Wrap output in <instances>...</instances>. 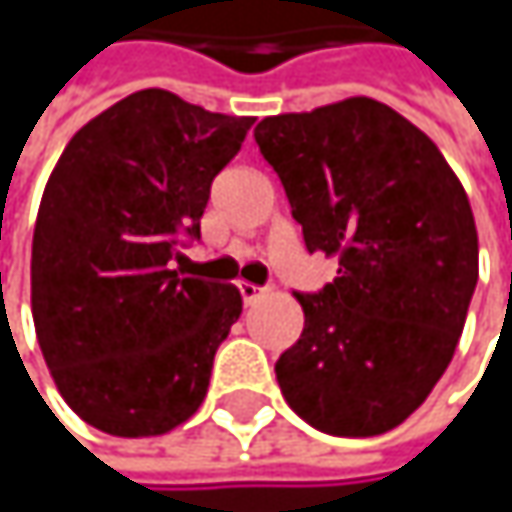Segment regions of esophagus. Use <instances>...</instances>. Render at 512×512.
I'll use <instances>...</instances> for the list:
<instances>
[{"label":"esophagus","instance_id":"1","mask_svg":"<svg viewBox=\"0 0 512 512\" xmlns=\"http://www.w3.org/2000/svg\"><path fill=\"white\" fill-rule=\"evenodd\" d=\"M263 293H266V290H263V287H257V284H249V281H243V284H240V296H243V302H246V305H255L257 299H263Z\"/></svg>","mask_w":512,"mask_h":512}]
</instances>
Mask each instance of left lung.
<instances>
[{"mask_svg":"<svg viewBox=\"0 0 512 512\" xmlns=\"http://www.w3.org/2000/svg\"><path fill=\"white\" fill-rule=\"evenodd\" d=\"M255 142L308 252L338 257L332 284L293 293L305 329L275 361L281 394L320 433H388L451 364L477 284L460 177L427 133L370 97L263 118Z\"/></svg>","mask_w":512,"mask_h":512,"instance_id":"1","label":"left lung"}]
</instances>
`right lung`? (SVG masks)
<instances>
[{
	"mask_svg": "<svg viewBox=\"0 0 512 512\" xmlns=\"http://www.w3.org/2000/svg\"><path fill=\"white\" fill-rule=\"evenodd\" d=\"M252 124L145 88L58 156L32 240V317L52 382L85 424L148 439L204 403L243 296L180 278L168 260L177 237H201L210 183Z\"/></svg>",
	"mask_w": 512,
	"mask_h": 512,
	"instance_id": "1",
	"label": "right lung"
}]
</instances>
